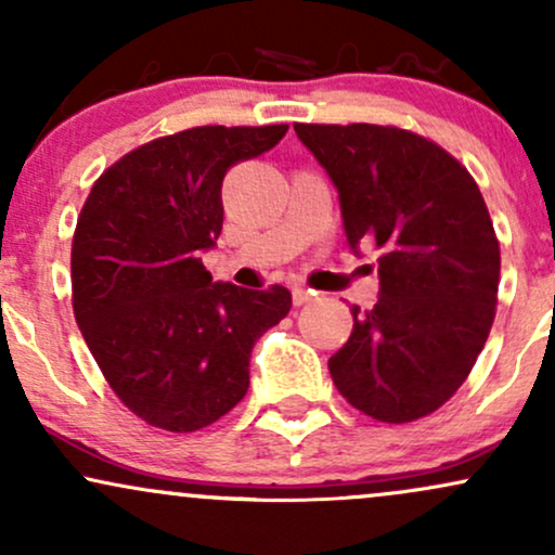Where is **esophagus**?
Masks as SVG:
<instances>
[{
  "mask_svg": "<svg viewBox=\"0 0 555 555\" xmlns=\"http://www.w3.org/2000/svg\"><path fill=\"white\" fill-rule=\"evenodd\" d=\"M310 299H313V292L305 289V286H295V289H292V302L295 305H305L310 302Z\"/></svg>",
  "mask_w": 555,
  "mask_h": 555,
  "instance_id": "obj_1",
  "label": "esophagus"
}]
</instances>
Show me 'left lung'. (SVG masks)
<instances>
[{
    "mask_svg": "<svg viewBox=\"0 0 555 555\" xmlns=\"http://www.w3.org/2000/svg\"><path fill=\"white\" fill-rule=\"evenodd\" d=\"M339 193L349 247L380 250L373 310L328 360L344 399L412 423L467 380L495 318L501 250L480 188L441 145L384 125H295Z\"/></svg>",
    "mask_w": 555,
    "mask_h": 555,
    "instance_id": "8db88e82",
    "label": "left lung"
}]
</instances>
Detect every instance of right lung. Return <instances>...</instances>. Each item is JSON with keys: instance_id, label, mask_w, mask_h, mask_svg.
<instances>
[{"instance_id": "add662e5", "label": "right lung", "mask_w": 555, "mask_h": 555, "mask_svg": "<svg viewBox=\"0 0 555 555\" xmlns=\"http://www.w3.org/2000/svg\"><path fill=\"white\" fill-rule=\"evenodd\" d=\"M286 125H206L140 145L95 180L73 237V310L112 391L149 425L193 433L250 386L253 344L289 313L286 286L214 282L221 182Z\"/></svg>"}]
</instances>
